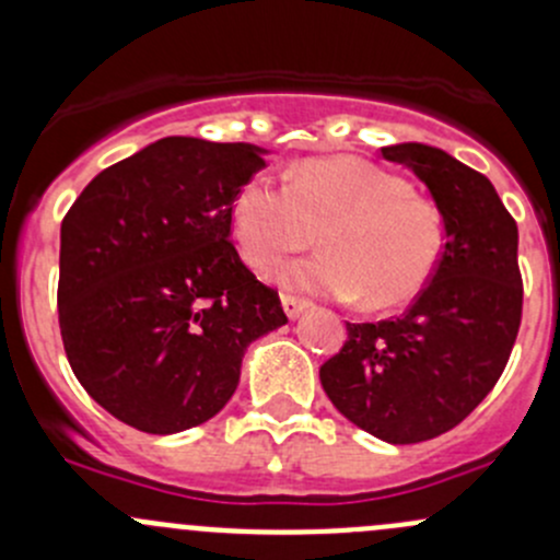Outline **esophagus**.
<instances>
[{
	"instance_id": "obj_1",
	"label": "esophagus",
	"mask_w": 560,
	"mask_h": 560,
	"mask_svg": "<svg viewBox=\"0 0 560 560\" xmlns=\"http://www.w3.org/2000/svg\"><path fill=\"white\" fill-rule=\"evenodd\" d=\"M281 306H284V312L290 319H295V316H301L303 312H306L308 303L303 301V298H295V295H281Z\"/></svg>"
}]
</instances>
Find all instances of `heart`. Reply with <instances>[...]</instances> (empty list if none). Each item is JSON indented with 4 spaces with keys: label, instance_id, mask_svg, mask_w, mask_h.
<instances>
[{
    "label": "heart",
    "instance_id": "b5f03b06",
    "mask_svg": "<svg viewBox=\"0 0 560 560\" xmlns=\"http://www.w3.org/2000/svg\"><path fill=\"white\" fill-rule=\"evenodd\" d=\"M241 254L270 273L319 235L322 257L284 270L301 292L358 298L369 312L415 301L442 262L447 230L439 206L409 180L354 156L308 160L287 171V186L254 175L233 202Z\"/></svg>",
    "mask_w": 560,
    "mask_h": 560
}]
</instances>
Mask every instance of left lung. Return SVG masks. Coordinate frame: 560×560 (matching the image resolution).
I'll return each mask as SVG.
<instances>
[{"label": "left lung", "mask_w": 560, "mask_h": 560, "mask_svg": "<svg viewBox=\"0 0 560 560\" xmlns=\"http://www.w3.org/2000/svg\"><path fill=\"white\" fill-rule=\"evenodd\" d=\"M382 156L428 186L447 244L404 314L347 322V341L322 363L319 382L371 436L417 444L460 425L504 374L523 316L517 224L493 184L447 151L398 143Z\"/></svg>", "instance_id": "8db88e82"}]
</instances>
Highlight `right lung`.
Instances as JSON below:
<instances>
[{
	"instance_id": "1",
	"label": "right lung",
	"mask_w": 560,
	"mask_h": 560,
	"mask_svg": "<svg viewBox=\"0 0 560 560\" xmlns=\"http://www.w3.org/2000/svg\"><path fill=\"white\" fill-rule=\"evenodd\" d=\"M262 167L257 145L162 138L105 167L67 211L61 341L116 420L154 436L211 420L248 343L287 322L230 241L235 195Z\"/></svg>"
}]
</instances>
